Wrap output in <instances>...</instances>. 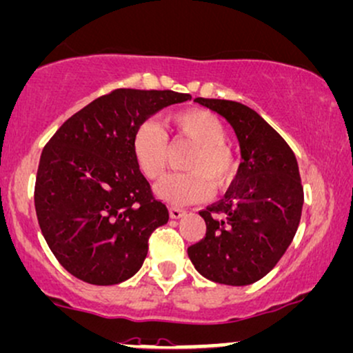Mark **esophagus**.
<instances>
[{"label":"esophagus","instance_id":"34e87169","mask_svg":"<svg viewBox=\"0 0 353 353\" xmlns=\"http://www.w3.org/2000/svg\"><path fill=\"white\" fill-rule=\"evenodd\" d=\"M168 212H170V217H172V219H180V217L185 214V210H180V208H176V206H170Z\"/></svg>","mask_w":353,"mask_h":353}]
</instances>
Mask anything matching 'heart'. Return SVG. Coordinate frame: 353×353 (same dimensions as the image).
<instances>
[{
	"label": "heart",
	"mask_w": 353,
	"mask_h": 353,
	"mask_svg": "<svg viewBox=\"0 0 353 353\" xmlns=\"http://www.w3.org/2000/svg\"><path fill=\"white\" fill-rule=\"evenodd\" d=\"M172 142L194 143L185 160L190 172L173 173L157 185V194L172 204L206 201L212 194V183L223 188L230 183L237 170L234 150L225 142L228 130L214 112L185 110L165 116L162 128L147 119L137 124L130 137V152L141 175L159 180L168 162V139Z\"/></svg>",
	"instance_id": "heart-1"
}]
</instances>
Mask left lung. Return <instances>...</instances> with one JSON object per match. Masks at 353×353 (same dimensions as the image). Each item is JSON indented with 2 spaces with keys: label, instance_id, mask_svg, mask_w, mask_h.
<instances>
[{
  "label": "left lung",
  "instance_id": "obj_1",
  "mask_svg": "<svg viewBox=\"0 0 353 353\" xmlns=\"http://www.w3.org/2000/svg\"><path fill=\"white\" fill-rule=\"evenodd\" d=\"M194 101L228 119L241 143L242 162L223 199L199 211L206 236L188 247V256L208 280L252 285L275 267L296 234L304 201L296 157L245 104Z\"/></svg>",
  "mask_w": 353,
  "mask_h": 353
}]
</instances>
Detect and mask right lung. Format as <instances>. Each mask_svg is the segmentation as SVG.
<instances>
[{"instance_id": "obj_1", "label": "right lung", "mask_w": 353, "mask_h": 353, "mask_svg": "<svg viewBox=\"0 0 353 353\" xmlns=\"http://www.w3.org/2000/svg\"><path fill=\"white\" fill-rule=\"evenodd\" d=\"M188 99L170 90H112L46 143L34 188L37 221L52 254L78 280L117 285L142 267L168 210L137 170L130 137L157 111Z\"/></svg>"}]
</instances>
